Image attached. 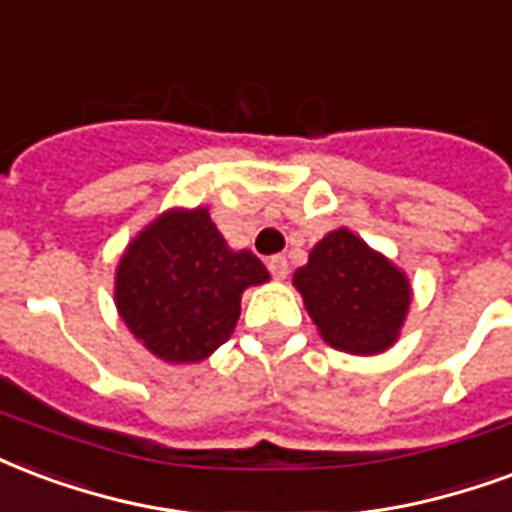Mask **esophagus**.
<instances>
[{
	"mask_svg": "<svg viewBox=\"0 0 512 512\" xmlns=\"http://www.w3.org/2000/svg\"><path fill=\"white\" fill-rule=\"evenodd\" d=\"M268 271H271L276 279H285L287 271H290V268H287V257L285 255L271 257V260H268Z\"/></svg>",
	"mask_w": 512,
	"mask_h": 512,
	"instance_id": "34e87169",
	"label": "esophagus"
}]
</instances>
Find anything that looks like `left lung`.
Here are the masks:
<instances>
[{
    "instance_id": "1",
    "label": "left lung",
    "mask_w": 512,
    "mask_h": 512,
    "mask_svg": "<svg viewBox=\"0 0 512 512\" xmlns=\"http://www.w3.org/2000/svg\"><path fill=\"white\" fill-rule=\"evenodd\" d=\"M293 285L320 336L350 355L393 347L410 312V279L347 227L314 246Z\"/></svg>"
}]
</instances>
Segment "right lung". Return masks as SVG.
<instances>
[{
  "label": "right lung",
  "instance_id": "1",
  "mask_svg": "<svg viewBox=\"0 0 512 512\" xmlns=\"http://www.w3.org/2000/svg\"><path fill=\"white\" fill-rule=\"evenodd\" d=\"M268 282L249 249L233 252L208 208H170L132 238L116 268V309L168 363L206 361L230 339L246 287Z\"/></svg>",
  "mask_w": 512,
  "mask_h": 512
}]
</instances>
